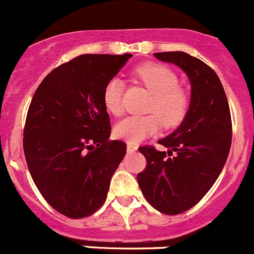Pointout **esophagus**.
<instances>
[{
  "label": "esophagus",
  "instance_id": "1",
  "mask_svg": "<svg viewBox=\"0 0 254 254\" xmlns=\"http://www.w3.org/2000/svg\"><path fill=\"white\" fill-rule=\"evenodd\" d=\"M127 151H128L129 154H131V152L137 151V146L133 145V143H127Z\"/></svg>",
  "mask_w": 254,
  "mask_h": 254
}]
</instances>
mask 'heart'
<instances>
[{
  "label": "heart",
  "instance_id": "obj_1",
  "mask_svg": "<svg viewBox=\"0 0 254 254\" xmlns=\"http://www.w3.org/2000/svg\"><path fill=\"white\" fill-rule=\"evenodd\" d=\"M137 75L143 85L154 95L149 111L158 114L129 116L117 123L114 133L127 142L138 143L160 129L161 122L167 127H174L183 121L188 111V96L178 87V76L169 67L161 64H143L137 68ZM122 78L112 77L107 82L103 100L108 111L114 116L123 112ZM160 116L162 121L158 117Z\"/></svg>",
  "mask_w": 254,
  "mask_h": 254
}]
</instances>
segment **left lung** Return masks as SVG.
I'll return each mask as SVG.
<instances>
[{"label":"left lung","mask_w":254,"mask_h":254,"mask_svg":"<svg viewBox=\"0 0 254 254\" xmlns=\"http://www.w3.org/2000/svg\"><path fill=\"white\" fill-rule=\"evenodd\" d=\"M154 56L185 71L190 103L178 128L158 141L168 151L140 147L147 163L137 182L152 207L178 215L198 203L220 176L232 145V117L221 81L205 62L185 52Z\"/></svg>","instance_id":"obj_1"}]
</instances>
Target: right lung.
Returning <instances> with one entry per match:
<instances>
[{"label": "right lung", "mask_w": 254, "mask_h": 254, "mask_svg": "<svg viewBox=\"0 0 254 254\" xmlns=\"http://www.w3.org/2000/svg\"><path fill=\"white\" fill-rule=\"evenodd\" d=\"M131 57L78 56L49 72L33 95L22 141L26 164L42 196L64 216L81 219L102 207L125 158L126 143L109 140L103 93Z\"/></svg>", "instance_id": "add662e5"}]
</instances>
